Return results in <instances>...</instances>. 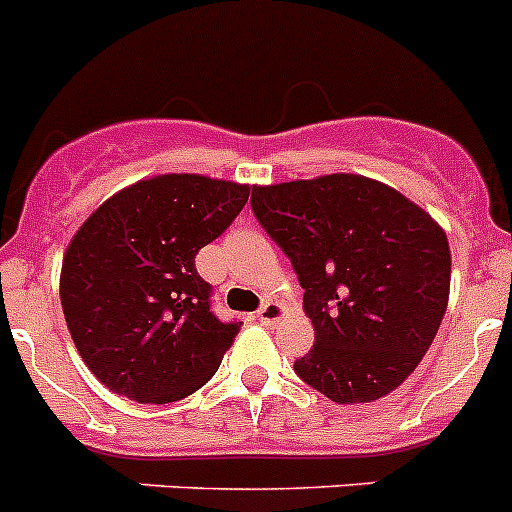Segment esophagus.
Listing matches in <instances>:
<instances>
[{
	"label": "esophagus",
	"mask_w": 512,
	"mask_h": 512,
	"mask_svg": "<svg viewBox=\"0 0 512 512\" xmlns=\"http://www.w3.org/2000/svg\"><path fill=\"white\" fill-rule=\"evenodd\" d=\"M284 312H287V309L281 307L279 302H266L264 307L259 309V312H256V317H259L261 322H264V325H274V322H279L281 317H284Z\"/></svg>",
	"instance_id": "obj_1"
}]
</instances>
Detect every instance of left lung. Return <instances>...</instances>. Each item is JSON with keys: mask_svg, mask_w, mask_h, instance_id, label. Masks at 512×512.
I'll list each match as a JSON object with an SVG mask.
<instances>
[{"mask_svg": "<svg viewBox=\"0 0 512 512\" xmlns=\"http://www.w3.org/2000/svg\"><path fill=\"white\" fill-rule=\"evenodd\" d=\"M251 208L304 289L314 345L299 378L335 403L401 386L447 312L452 256L437 220L360 175L253 187Z\"/></svg>", "mask_w": 512, "mask_h": 512, "instance_id": "obj_1", "label": "left lung"}]
</instances>
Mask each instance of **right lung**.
Returning a JSON list of instances; mask_svg holds the SVG:
<instances>
[{
	"label": "right lung",
	"mask_w": 512,
	"mask_h": 512,
	"mask_svg": "<svg viewBox=\"0 0 512 512\" xmlns=\"http://www.w3.org/2000/svg\"><path fill=\"white\" fill-rule=\"evenodd\" d=\"M248 192L203 175H157L116 192L78 228L60 304L83 363L109 391L172 403L213 378L241 322L215 317L195 256Z\"/></svg>",
	"instance_id": "right-lung-1"
}]
</instances>
